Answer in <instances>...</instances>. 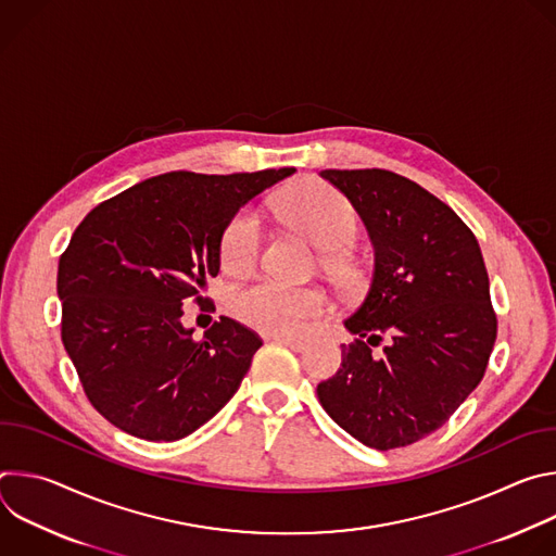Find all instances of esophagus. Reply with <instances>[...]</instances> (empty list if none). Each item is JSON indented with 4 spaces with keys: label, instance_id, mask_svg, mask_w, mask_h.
<instances>
[{
    "label": "esophagus",
    "instance_id": "obj_1",
    "mask_svg": "<svg viewBox=\"0 0 556 556\" xmlns=\"http://www.w3.org/2000/svg\"><path fill=\"white\" fill-rule=\"evenodd\" d=\"M275 341H279V343H283L286 348H290L292 352H303L305 350V341L303 339H294V337H273Z\"/></svg>",
    "mask_w": 556,
    "mask_h": 556
}]
</instances>
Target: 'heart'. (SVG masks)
<instances>
[{"label": "heart", "instance_id": "1", "mask_svg": "<svg viewBox=\"0 0 556 556\" xmlns=\"http://www.w3.org/2000/svg\"><path fill=\"white\" fill-rule=\"evenodd\" d=\"M277 211L294 230L324 251L345 249L358 232V213L352 202L321 182H305L290 189L277 200ZM260 247L262 219L255 211L244 208L224 228L219 244L224 268L232 273L249 270L260 255ZM328 262L334 268H348L339 253H330ZM230 307L237 319L257 332L294 337L328 309V299L316 288L262 279L237 290Z\"/></svg>", "mask_w": 556, "mask_h": 556}]
</instances>
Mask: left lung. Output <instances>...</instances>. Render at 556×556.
I'll return each mask as SVG.
<instances>
[{
	"instance_id": "1",
	"label": "left lung",
	"mask_w": 556,
	"mask_h": 556,
	"mask_svg": "<svg viewBox=\"0 0 556 556\" xmlns=\"http://www.w3.org/2000/svg\"><path fill=\"white\" fill-rule=\"evenodd\" d=\"M321 178L361 215L374 273L343 321L356 341L341 345V367L316 395L365 446H407L440 429L484 378L497 337L484 257L451 206L399 174L326 169Z\"/></svg>"
}]
</instances>
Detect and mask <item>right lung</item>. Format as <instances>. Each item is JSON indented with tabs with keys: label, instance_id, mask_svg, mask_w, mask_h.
I'll list each match as a JSON object with an SVG mask.
<instances>
[{
	"label": "right lung",
	"instance_id": "right-lung-1",
	"mask_svg": "<svg viewBox=\"0 0 556 556\" xmlns=\"http://www.w3.org/2000/svg\"><path fill=\"white\" fill-rule=\"evenodd\" d=\"M292 167L172 172L101 202L59 260L61 339L94 409L121 431L174 442L240 389L262 339L222 316L200 341L182 301L202 303L228 222Z\"/></svg>",
	"mask_w": 556,
	"mask_h": 556
}]
</instances>
